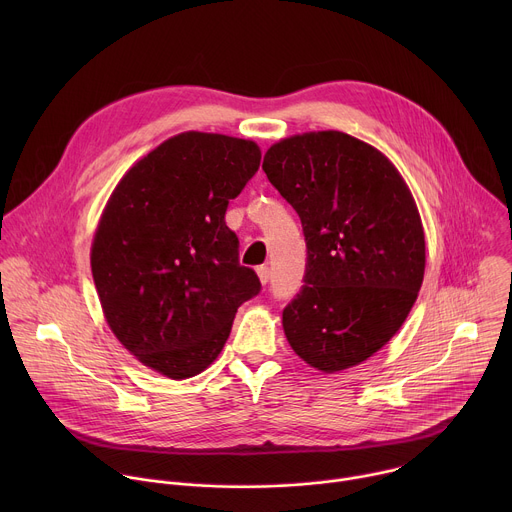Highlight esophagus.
Returning a JSON list of instances; mask_svg holds the SVG:
<instances>
[{
	"instance_id": "1",
	"label": "esophagus",
	"mask_w": 512,
	"mask_h": 512,
	"mask_svg": "<svg viewBox=\"0 0 512 512\" xmlns=\"http://www.w3.org/2000/svg\"><path fill=\"white\" fill-rule=\"evenodd\" d=\"M257 275H259L261 283H263V285H267V283H269V279H271V269H269L267 265H261V267H257Z\"/></svg>"
}]
</instances>
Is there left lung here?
Masks as SVG:
<instances>
[{
  "instance_id": "8db88e82",
  "label": "left lung",
  "mask_w": 512,
  "mask_h": 512,
  "mask_svg": "<svg viewBox=\"0 0 512 512\" xmlns=\"http://www.w3.org/2000/svg\"><path fill=\"white\" fill-rule=\"evenodd\" d=\"M263 170L306 237L300 294L283 308L287 342L336 373L367 360L401 328L425 271L415 200L373 145L314 131L271 145Z\"/></svg>"
}]
</instances>
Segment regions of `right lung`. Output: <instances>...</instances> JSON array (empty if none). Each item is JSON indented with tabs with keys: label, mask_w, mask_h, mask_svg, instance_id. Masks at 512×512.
Masks as SVG:
<instances>
[{
	"label": "right lung",
	"mask_w": 512,
	"mask_h": 512,
	"mask_svg": "<svg viewBox=\"0 0 512 512\" xmlns=\"http://www.w3.org/2000/svg\"><path fill=\"white\" fill-rule=\"evenodd\" d=\"M259 164L253 141L186 131L113 190L91 269L107 324L145 367L170 379L198 375L221 354L239 306L261 291L225 223Z\"/></svg>",
	"instance_id": "right-lung-1"
}]
</instances>
